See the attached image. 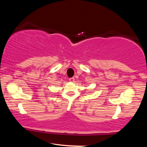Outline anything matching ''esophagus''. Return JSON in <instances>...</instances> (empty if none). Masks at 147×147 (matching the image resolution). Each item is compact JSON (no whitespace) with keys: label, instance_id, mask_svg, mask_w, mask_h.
I'll return each instance as SVG.
<instances>
[{"label":"esophagus","instance_id":"esophagus-1","mask_svg":"<svg viewBox=\"0 0 147 147\" xmlns=\"http://www.w3.org/2000/svg\"><path fill=\"white\" fill-rule=\"evenodd\" d=\"M69 81H70L71 82H74V77H73V78H69Z\"/></svg>","mask_w":147,"mask_h":147}]
</instances>
